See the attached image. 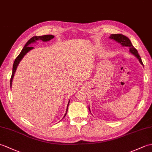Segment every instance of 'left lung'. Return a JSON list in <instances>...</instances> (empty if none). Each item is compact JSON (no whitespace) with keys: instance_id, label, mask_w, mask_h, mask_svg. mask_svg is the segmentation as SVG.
<instances>
[{"instance_id":"left-lung-1","label":"left lung","mask_w":152,"mask_h":152,"mask_svg":"<svg viewBox=\"0 0 152 152\" xmlns=\"http://www.w3.org/2000/svg\"><path fill=\"white\" fill-rule=\"evenodd\" d=\"M109 38H110V39H112L115 40V42H117L118 43L120 44L121 46L122 47H128L129 48V51L130 53H132L136 57L138 60L139 61V62L140 63V64L144 66V64L142 63V61L141 59V57L139 56V54L138 53V51L135 49L134 47L133 46V44H132L131 40H129V38H128L127 37L124 36V35H123L121 34H110V36L109 37ZM89 110L90 111V108H89ZM91 112V111H90Z\"/></svg>"}]
</instances>
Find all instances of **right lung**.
Here are the masks:
<instances>
[{
    "label": "right lung",
    "mask_w": 152,
    "mask_h": 152,
    "mask_svg": "<svg viewBox=\"0 0 152 152\" xmlns=\"http://www.w3.org/2000/svg\"><path fill=\"white\" fill-rule=\"evenodd\" d=\"M54 38L53 35H51V34H48V35H44V36H40V37H32L31 39L28 40L27 42L26 43V44L25 45L23 48L21 53H19V56L17 57V58L15 59L14 61V64H13V69H12V77H11V80H10V88H12V81H13V78H14V74L16 70H17V68L18 66V64H19V63L21 62V61L22 60L23 58L24 57V56L26 55L28 51H30L31 50H32L33 49H34V48L31 47V44H33V43H35L37 42V40H42L43 42H48L50 41V40L53 39ZM69 103H70V100L69 101V102H68V104H67V108H66V113L64 114L63 118H62V119L65 117V115H66V112L68 111V107H69Z\"/></svg>",
    "instance_id": "1"
}]
</instances>
